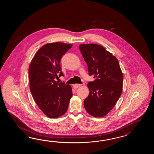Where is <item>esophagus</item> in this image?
<instances>
[{
	"label": "esophagus",
	"instance_id": "esophagus-1",
	"mask_svg": "<svg viewBox=\"0 0 154 154\" xmlns=\"http://www.w3.org/2000/svg\"><path fill=\"white\" fill-rule=\"evenodd\" d=\"M82 85L81 84H74L73 85V87H74V88H79L80 86H81Z\"/></svg>",
	"mask_w": 154,
	"mask_h": 154
}]
</instances>
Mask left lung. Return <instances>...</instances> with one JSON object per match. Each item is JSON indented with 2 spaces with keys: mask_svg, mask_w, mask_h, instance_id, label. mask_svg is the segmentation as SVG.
Returning <instances> with one entry per match:
<instances>
[{
  "mask_svg": "<svg viewBox=\"0 0 154 154\" xmlns=\"http://www.w3.org/2000/svg\"><path fill=\"white\" fill-rule=\"evenodd\" d=\"M79 49L89 75L95 78L88 84L90 93L84 107L95 117H104L114 107L122 92L123 75L118 59L97 44H82Z\"/></svg>",
  "mask_w": 154,
  "mask_h": 154,
  "instance_id": "left-lung-1",
  "label": "left lung"
}]
</instances>
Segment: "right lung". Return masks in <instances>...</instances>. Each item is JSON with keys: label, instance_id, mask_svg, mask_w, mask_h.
<instances>
[{"label": "right lung", "instance_id": "add662e5", "mask_svg": "<svg viewBox=\"0 0 154 154\" xmlns=\"http://www.w3.org/2000/svg\"><path fill=\"white\" fill-rule=\"evenodd\" d=\"M72 44L47 43L36 52L29 68V89L36 104L49 118L65 114L72 95L70 85L54 80L63 76L60 65Z\"/></svg>", "mask_w": 154, "mask_h": 154}]
</instances>
